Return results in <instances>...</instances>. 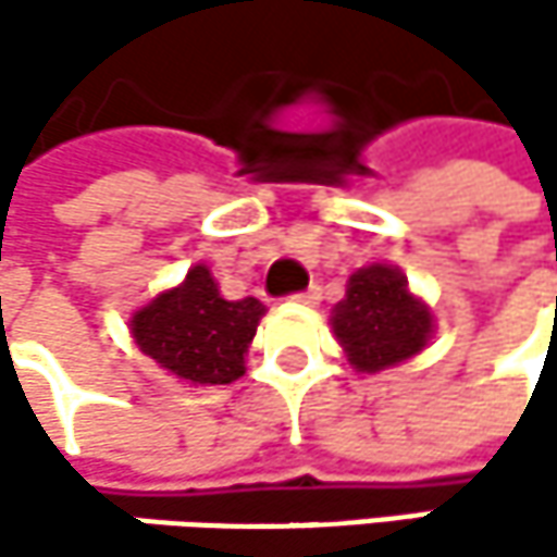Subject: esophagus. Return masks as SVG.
Listing matches in <instances>:
<instances>
[{
  "label": "esophagus",
  "mask_w": 557,
  "mask_h": 557,
  "mask_svg": "<svg viewBox=\"0 0 557 557\" xmlns=\"http://www.w3.org/2000/svg\"><path fill=\"white\" fill-rule=\"evenodd\" d=\"M289 299L299 302V306H315V302L322 299V289H319V286H309V289H302V293H293Z\"/></svg>",
  "instance_id": "34e87169"
}]
</instances>
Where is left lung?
<instances>
[{
    "label": "left lung",
    "mask_w": 557,
    "mask_h": 557,
    "mask_svg": "<svg viewBox=\"0 0 557 557\" xmlns=\"http://www.w3.org/2000/svg\"><path fill=\"white\" fill-rule=\"evenodd\" d=\"M329 322L348 364L361 374H381L416 358L435 335L429 302L409 289L406 274L393 264L358 268Z\"/></svg>",
    "instance_id": "obj_1"
}]
</instances>
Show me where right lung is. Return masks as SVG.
I'll return each instance as SVG.
<instances>
[{
    "instance_id": "add662e5",
    "label": "right lung",
    "mask_w": 557,
    "mask_h": 557,
    "mask_svg": "<svg viewBox=\"0 0 557 557\" xmlns=\"http://www.w3.org/2000/svg\"><path fill=\"white\" fill-rule=\"evenodd\" d=\"M264 302L225 299L206 264H193L176 286L161 289L128 319L135 345L189 387L235 384L255 342Z\"/></svg>"
}]
</instances>
